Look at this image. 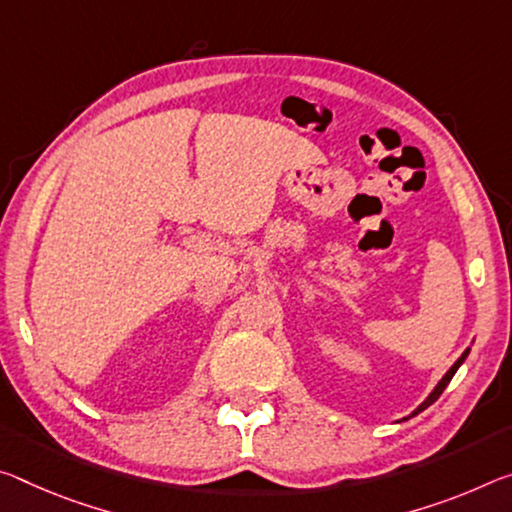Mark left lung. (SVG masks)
<instances>
[{"label":"left lung","instance_id":"1","mask_svg":"<svg viewBox=\"0 0 512 512\" xmlns=\"http://www.w3.org/2000/svg\"><path fill=\"white\" fill-rule=\"evenodd\" d=\"M467 353H469V351H465V353H462V355H460V360H458L456 364H453V367H451L449 371H446V376H444V378L440 380V383H437V387L433 389V392H431V396H428V399H426L424 403H421V405H419V408H417L415 412H412V415H417V412H421V410H426V408H428V405H431V403H435L437 399H440V394L444 392V387L451 383L453 373H456V371H458V367H460V364H462V362H465V358H467Z\"/></svg>","mask_w":512,"mask_h":512}]
</instances>
